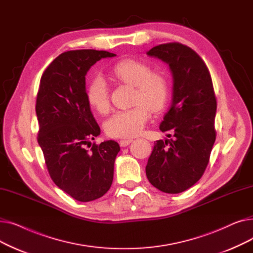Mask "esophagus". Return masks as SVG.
<instances>
[{
    "label": "esophagus",
    "mask_w": 253,
    "mask_h": 253,
    "mask_svg": "<svg viewBox=\"0 0 253 253\" xmlns=\"http://www.w3.org/2000/svg\"><path fill=\"white\" fill-rule=\"evenodd\" d=\"M131 142H132V139H122V140H120L119 143L122 148H125V147H127V145H129Z\"/></svg>",
    "instance_id": "obj_1"
}]
</instances>
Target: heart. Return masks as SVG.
I'll list each match as a JSON object with an SVG mask.
<instances>
[{
	"mask_svg": "<svg viewBox=\"0 0 253 253\" xmlns=\"http://www.w3.org/2000/svg\"><path fill=\"white\" fill-rule=\"evenodd\" d=\"M112 75L118 81L134 87L132 103L135 105L113 114L104 123L105 132L111 137H134L148 122L150 110L158 113L164 109L169 96L168 80L160 73L152 72L147 62L133 58L115 64ZM86 95L89 104L98 113L109 112L110 93L102 77L97 76L91 80Z\"/></svg>",
	"mask_w": 253,
	"mask_h": 253,
	"instance_id": "obj_1",
	"label": "heart"
}]
</instances>
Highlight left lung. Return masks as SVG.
Masks as SVG:
<instances>
[{"label": "left lung", "mask_w": 253, "mask_h": 253, "mask_svg": "<svg viewBox=\"0 0 253 253\" xmlns=\"http://www.w3.org/2000/svg\"><path fill=\"white\" fill-rule=\"evenodd\" d=\"M147 54L169 65L173 90L160 124V130L172 138L155 142L145 172L158 190L178 194L200 179L208 165L216 137L215 93L205 62L190 47L161 44Z\"/></svg>", "instance_id": "1"}]
</instances>
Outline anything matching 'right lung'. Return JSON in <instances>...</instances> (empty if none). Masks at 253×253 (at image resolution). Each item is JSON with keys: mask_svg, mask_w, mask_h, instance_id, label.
I'll return each mask as SVG.
<instances>
[{"mask_svg": "<svg viewBox=\"0 0 253 253\" xmlns=\"http://www.w3.org/2000/svg\"><path fill=\"white\" fill-rule=\"evenodd\" d=\"M114 56L93 49L63 52L49 64L40 81L38 142L52 180L80 202L102 197L114 178L118 142H94L90 150L86 149L90 139L100 134V128L91 113L85 82L93 64Z\"/></svg>", "mask_w": 253, "mask_h": 253, "instance_id": "obj_1", "label": "right lung"}]
</instances>
